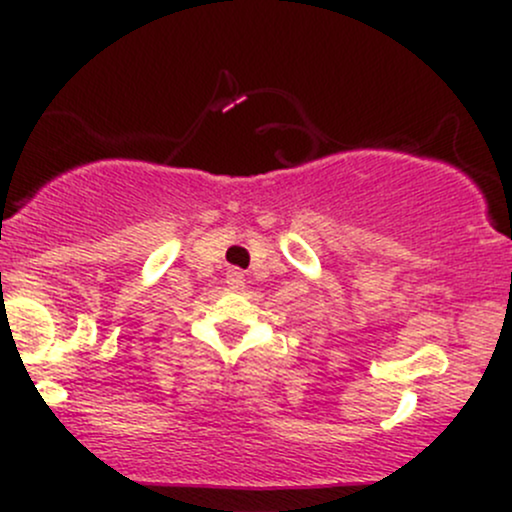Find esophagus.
Segmentation results:
<instances>
[{"mask_svg": "<svg viewBox=\"0 0 512 512\" xmlns=\"http://www.w3.org/2000/svg\"><path fill=\"white\" fill-rule=\"evenodd\" d=\"M226 284L231 286V289H240V286L245 284V274L240 272V269H228V274H226Z\"/></svg>", "mask_w": 512, "mask_h": 512, "instance_id": "esophagus-1", "label": "esophagus"}]
</instances>
